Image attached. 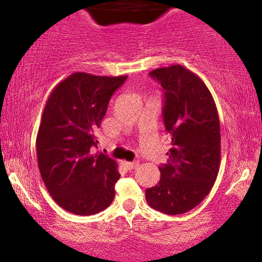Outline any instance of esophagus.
Instances as JSON below:
<instances>
[{"label": "esophagus", "instance_id": "esophagus-1", "mask_svg": "<svg viewBox=\"0 0 262 262\" xmlns=\"http://www.w3.org/2000/svg\"><path fill=\"white\" fill-rule=\"evenodd\" d=\"M125 167H127L128 170H134L137 169L138 166H139V162L138 161H132V162H124Z\"/></svg>", "mask_w": 262, "mask_h": 262}]
</instances>
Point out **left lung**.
Wrapping results in <instances>:
<instances>
[{
  "label": "left lung",
  "mask_w": 262,
  "mask_h": 262,
  "mask_svg": "<svg viewBox=\"0 0 262 262\" xmlns=\"http://www.w3.org/2000/svg\"><path fill=\"white\" fill-rule=\"evenodd\" d=\"M164 91L162 119L172 148L159 166L160 181L145 191L146 202L176 215L198 206L209 193L221 162V124L209 90L181 65L149 73Z\"/></svg>",
  "instance_id": "obj_1"
}]
</instances>
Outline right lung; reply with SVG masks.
Instances as JSON below:
<instances>
[{
  "label": "right lung",
  "instance_id": "add662e5",
  "mask_svg": "<svg viewBox=\"0 0 262 262\" xmlns=\"http://www.w3.org/2000/svg\"><path fill=\"white\" fill-rule=\"evenodd\" d=\"M125 80L75 73L56 85L44 107L37 135L39 171L53 200L74 214H96L116 194L117 162L91 148L97 146L96 130L111 97Z\"/></svg>",
  "mask_w": 262,
  "mask_h": 262
}]
</instances>
